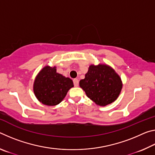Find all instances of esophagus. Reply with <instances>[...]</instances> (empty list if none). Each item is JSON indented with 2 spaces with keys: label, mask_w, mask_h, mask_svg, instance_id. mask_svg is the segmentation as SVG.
I'll return each mask as SVG.
<instances>
[{
  "label": "esophagus",
  "mask_w": 155,
  "mask_h": 155,
  "mask_svg": "<svg viewBox=\"0 0 155 155\" xmlns=\"http://www.w3.org/2000/svg\"><path fill=\"white\" fill-rule=\"evenodd\" d=\"M73 82H74V85L75 87H78V80L77 78H74V80H73Z\"/></svg>",
  "instance_id": "34e87169"
}]
</instances>
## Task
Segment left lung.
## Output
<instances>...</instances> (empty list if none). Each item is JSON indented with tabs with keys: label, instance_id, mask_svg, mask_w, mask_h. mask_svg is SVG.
Wrapping results in <instances>:
<instances>
[{
	"label": "left lung",
	"instance_id": "obj_1",
	"mask_svg": "<svg viewBox=\"0 0 155 155\" xmlns=\"http://www.w3.org/2000/svg\"><path fill=\"white\" fill-rule=\"evenodd\" d=\"M79 85L88 98L97 105L104 107L118 98L122 88V81L110 65L91 64L85 78L80 81Z\"/></svg>",
	"mask_w": 155,
	"mask_h": 155
}]
</instances>
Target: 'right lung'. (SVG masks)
<instances>
[{
	"label": "right lung",
	"instance_id": "right-lung-1",
	"mask_svg": "<svg viewBox=\"0 0 155 155\" xmlns=\"http://www.w3.org/2000/svg\"><path fill=\"white\" fill-rule=\"evenodd\" d=\"M74 87L71 78L57 72L56 67L46 65L36 76L33 91L41 103L54 106L64 99L70 89Z\"/></svg>",
	"mask_w": 155,
	"mask_h": 155
}]
</instances>
